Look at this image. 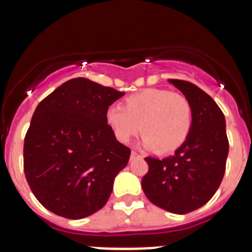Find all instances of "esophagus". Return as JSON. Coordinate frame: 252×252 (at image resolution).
Here are the masks:
<instances>
[{"label":"esophagus","instance_id":"34e87169","mask_svg":"<svg viewBox=\"0 0 252 252\" xmlns=\"http://www.w3.org/2000/svg\"><path fill=\"white\" fill-rule=\"evenodd\" d=\"M139 158H141V155H140V154H137L136 151H131V160L139 159Z\"/></svg>","mask_w":252,"mask_h":252}]
</instances>
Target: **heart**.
Here are the masks:
<instances>
[{
  "mask_svg": "<svg viewBox=\"0 0 252 252\" xmlns=\"http://www.w3.org/2000/svg\"><path fill=\"white\" fill-rule=\"evenodd\" d=\"M106 124L120 142L126 144L140 131L142 145L158 154L178 150L192 128V107L183 95L162 88H146L106 111Z\"/></svg>",
  "mask_w": 252,
  "mask_h": 252,
  "instance_id": "heart-1",
  "label": "heart"
}]
</instances>
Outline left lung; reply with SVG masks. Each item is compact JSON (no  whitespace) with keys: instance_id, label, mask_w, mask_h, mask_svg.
I'll return each instance as SVG.
<instances>
[{"instance_id":"obj_1","label":"left lung","mask_w":252,"mask_h":252,"mask_svg":"<svg viewBox=\"0 0 252 252\" xmlns=\"http://www.w3.org/2000/svg\"><path fill=\"white\" fill-rule=\"evenodd\" d=\"M168 82L192 107V128L171 157L145 158L149 171L141 187L153 204L186 215L204 206L223 179L228 155L226 120L212 97L199 87L179 79Z\"/></svg>"}]
</instances>
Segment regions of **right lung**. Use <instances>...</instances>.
<instances>
[{
	"label": "right lung",
	"mask_w": 252,
	"mask_h": 252,
	"mask_svg": "<svg viewBox=\"0 0 252 252\" xmlns=\"http://www.w3.org/2000/svg\"><path fill=\"white\" fill-rule=\"evenodd\" d=\"M124 94L73 78L37 104L25 136L24 170L50 212L81 220L107 203L131 154L106 124V111Z\"/></svg>",
	"instance_id": "obj_1"
}]
</instances>
